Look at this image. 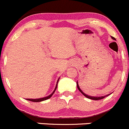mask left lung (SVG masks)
<instances>
[{
  "instance_id": "8db88e82",
  "label": "left lung",
  "mask_w": 129,
  "mask_h": 129,
  "mask_svg": "<svg viewBox=\"0 0 129 129\" xmlns=\"http://www.w3.org/2000/svg\"><path fill=\"white\" fill-rule=\"evenodd\" d=\"M111 38H112V39H114V40H116V39H115V37H111ZM77 87H78V90H79V92H81V93H82V94L84 96H85V97H86V98L90 99H92V100H95V101H97V100H101V99H103L105 98L106 97H107V96L111 94V93H110V94L106 95H105V96H103V97H92V96H89V95H88L85 94V93H84L83 92L82 90H81V89H80V88H79V85H78V81H77Z\"/></svg>"
}]
</instances>
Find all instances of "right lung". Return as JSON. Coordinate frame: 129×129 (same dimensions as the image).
Wrapping results in <instances>:
<instances>
[{
  "mask_svg": "<svg viewBox=\"0 0 129 129\" xmlns=\"http://www.w3.org/2000/svg\"><path fill=\"white\" fill-rule=\"evenodd\" d=\"M58 80H59V79H58ZM58 81H57V83H56V87H55V90H54V91H53V93H51V94H50V95H48V96H47V97H43V98L36 99H26V100H27V101H32V102H36V103H37V102H41V101H45V100H47V99H50V97H51V96L53 95V94L54 92H55V90H56V88H57V84H58Z\"/></svg>",
  "mask_w": 129,
  "mask_h": 129,
  "instance_id": "1",
  "label": "right lung"
}]
</instances>
